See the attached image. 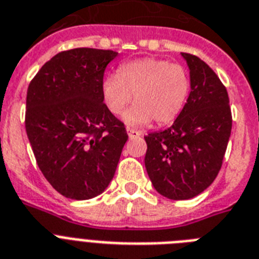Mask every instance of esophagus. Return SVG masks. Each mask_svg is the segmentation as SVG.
<instances>
[{
	"instance_id": "esophagus-1",
	"label": "esophagus",
	"mask_w": 259,
	"mask_h": 259,
	"mask_svg": "<svg viewBox=\"0 0 259 259\" xmlns=\"http://www.w3.org/2000/svg\"><path fill=\"white\" fill-rule=\"evenodd\" d=\"M127 134H129L130 140H133V138H138V137L141 136V132L134 129H127Z\"/></svg>"
}]
</instances>
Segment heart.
I'll return each mask as SVG.
<instances>
[{"mask_svg": "<svg viewBox=\"0 0 259 259\" xmlns=\"http://www.w3.org/2000/svg\"><path fill=\"white\" fill-rule=\"evenodd\" d=\"M103 97L113 114H121L126 106L137 101L123 114V122L137 127L151 121L164 125L177 118L190 93V77L179 64L153 58L126 62L117 75L103 81Z\"/></svg>", "mask_w": 259, "mask_h": 259, "instance_id": "heart-1", "label": "heart"}]
</instances>
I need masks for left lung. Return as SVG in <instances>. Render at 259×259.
I'll use <instances>...</instances> for the list:
<instances>
[{"instance_id": "left-lung-1", "label": "left lung", "mask_w": 259, "mask_h": 259, "mask_svg": "<svg viewBox=\"0 0 259 259\" xmlns=\"http://www.w3.org/2000/svg\"><path fill=\"white\" fill-rule=\"evenodd\" d=\"M191 92L168 129L145 137V166L154 188L167 199L187 200L207 190L223 164L232 132L227 88L207 63L182 52Z\"/></svg>"}]
</instances>
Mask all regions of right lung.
Masks as SVG:
<instances>
[{
    "label": "right lung",
    "instance_id": "add662e5",
    "mask_svg": "<svg viewBox=\"0 0 259 259\" xmlns=\"http://www.w3.org/2000/svg\"><path fill=\"white\" fill-rule=\"evenodd\" d=\"M118 52L73 49L39 69L26 97L25 126L39 168L63 196L88 200L112 182L125 125L104 104L106 66Z\"/></svg>",
    "mask_w": 259,
    "mask_h": 259
}]
</instances>
